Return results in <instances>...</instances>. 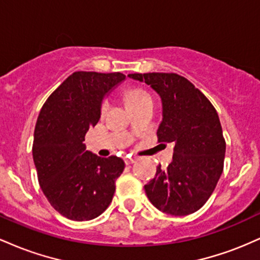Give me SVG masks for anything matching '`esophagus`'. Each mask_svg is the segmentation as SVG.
Instances as JSON below:
<instances>
[{
	"mask_svg": "<svg viewBox=\"0 0 260 260\" xmlns=\"http://www.w3.org/2000/svg\"><path fill=\"white\" fill-rule=\"evenodd\" d=\"M136 160H137V157L136 156H132V155H129V156L124 157V161H126L127 165H129V164H133Z\"/></svg>",
	"mask_w": 260,
	"mask_h": 260,
	"instance_id": "34e87169",
	"label": "esophagus"
}]
</instances>
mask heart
Instances as JSON below:
<instances>
[{
	"mask_svg": "<svg viewBox=\"0 0 260 260\" xmlns=\"http://www.w3.org/2000/svg\"><path fill=\"white\" fill-rule=\"evenodd\" d=\"M149 94L147 91L140 90V89H132V90H128L126 92V103L129 105V104L136 103V101H139L144 98H148ZM106 109V105H104L103 110Z\"/></svg>",
	"mask_w": 260,
	"mask_h": 260,
	"instance_id": "b5f03b06",
	"label": "heart"
}]
</instances>
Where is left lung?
Returning <instances> with one entry per match:
<instances>
[{
	"label": "left lung",
	"mask_w": 260,
	"mask_h": 260,
	"mask_svg": "<svg viewBox=\"0 0 260 260\" xmlns=\"http://www.w3.org/2000/svg\"><path fill=\"white\" fill-rule=\"evenodd\" d=\"M129 78L159 94L162 120L157 138L174 143L166 169L144 186L149 201L162 213L184 216L201 209L222 174L226 143L216 110L189 80L176 73H134Z\"/></svg>",
	"instance_id": "obj_1"
}]
</instances>
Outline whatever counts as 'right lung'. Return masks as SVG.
<instances>
[{"label": "right lung", "mask_w": 260, "mask_h": 260, "mask_svg": "<svg viewBox=\"0 0 260 260\" xmlns=\"http://www.w3.org/2000/svg\"><path fill=\"white\" fill-rule=\"evenodd\" d=\"M124 79L120 72H74L39 113L32 143L39 183L50 204L67 219H95L112 201L124 161L92 154L84 140L100 120L105 96Z\"/></svg>", "instance_id": "obj_1"}]
</instances>
